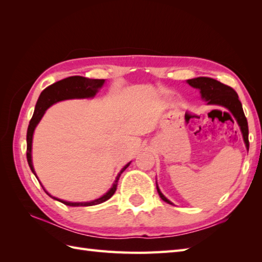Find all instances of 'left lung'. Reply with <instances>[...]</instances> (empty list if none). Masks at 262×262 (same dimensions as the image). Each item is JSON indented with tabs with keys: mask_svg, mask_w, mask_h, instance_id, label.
I'll return each mask as SVG.
<instances>
[{
	"mask_svg": "<svg viewBox=\"0 0 262 262\" xmlns=\"http://www.w3.org/2000/svg\"><path fill=\"white\" fill-rule=\"evenodd\" d=\"M187 83L190 86L198 89L200 91V94H202V99L204 101H206L207 104L221 105V107H224L227 110L231 111L232 115L234 116L238 127H240L244 144H246V147L249 151L248 121H247L246 116H244L242 103L240 100H238L237 93L233 90L231 86L225 85L223 83H221L214 79H210V77L200 76V77H196V79L187 80ZM157 189H158L159 196L163 200V202L168 203L170 205H173L162 192H161L160 188L158 186V182H157Z\"/></svg>",
	"mask_w": 262,
	"mask_h": 262,
	"instance_id": "8db88e82",
	"label": "left lung"
}]
</instances>
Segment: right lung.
<instances>
[{
	"label": "right lung",
	"instance_id": "right-lung-1",
	"mask_svg": "<svg viewBox=\"0 0 262 262\" xmlns=\"http://www.w3.org/2000/svg\"><path fill=\"white\" fill-rule=\"evenodd\" d=\"M104 83H105V80H92V79H88V77H83V76H70V77H66V79H64V80H60L56 83H54V84H52V85L47 86L45 90L40 93V96H39L38 101L36 103L35 113H33V116L29 122V126H28V130H27V160H28V164H29L30 169L32 171V173L36 176V178H37V174L35 172V169H33L32 155H31L32 137H33V132H35L37 125L39 124V121L41 120L42 116L45 115L46 110L54 103L63 101V100L94 98L96 97V94L99 92L100 89L103 86ZM129 164H130V162H128L124 166V168L120 170L118 176L116 177L113 186H111V188L103 194V196H101L98 199L91 200V202H82V203L66 202V200L58 199L56 197L52 196L51 193L46 191V189L43 188L41 182H40V185L49 197H52L55 200H58V202L63 203L64 205L72 206V207L98 205V204H101V203L105 202V200H108L109 198L113 197V194L115 193L116 189H117V183H118L120 174L128 168V166H129Z\"/></svg>",
	"mask_w": 262,
	"mask_h": 262
}]
</instances>
